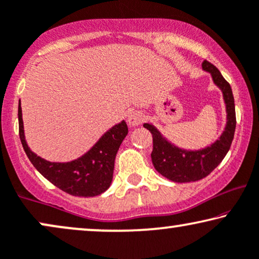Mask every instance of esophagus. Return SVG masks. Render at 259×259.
I'll return each instance as SVG.
<instances>
[{
    "mask_svg": "<svg viewBox=\"0 0 259 259\" xmlns=\"http://www.w3.org/2000/svg\"><path fill=\"white\" fill-rule=\"evenodd\" d=\"M143 119V113L141 111H132L129 114H127V123H129L130 126H139L142 124Z\"/></svg>",
    "mask_w": 259,
    "mask_h": 259,
    "instance_id": "esophagus-1",
    "label": "esophagus"
}]
</instances>
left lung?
I'll use <instances>...</instances> for the list:
<instances>
[{"instance_id":"obj_1","label":"left lung","mask_w":259,"mask_h":259,"mask_svg":"<svg viewBox=\"0 0 259 259\" xmlns=\"http://www.w3.org/2000/svg\"><path fill=\"white\" fill-rule=\"evenodd\" d=\"M203 70L211 75L212 81L220 88L226 104L227 122L221 136L210 146L202 149L186 150L169 142L153 124L143 126L153 135L152 162L160 175L176 183L196 182L207 177L218 167L231 148L235 132V106L230 83L225 80L215 65L203 61Z\"/></svg>"}]
</instances>
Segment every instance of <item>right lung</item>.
Returning <instances> with one entry per match:
<instances>
[{"label": "right lung", "mask_w": 259, "mask_h": 259, "mask_svg": "<svg viewBox=\"0 0 259 259\" xmlns=\"http://www.w3.org/2000/svg\"><path fill=\"white\" fill-rule=\"evenodd\" d=\"M19 135L29 161L42 177L67 194L94 197L110 188L113 178L114 159L127 135L126 123L116 124L80 158L69 162H51L32 152L25 140L21 105L19 104Z\"/></svg>", "instance_id": "1"}]
</instances>
